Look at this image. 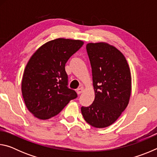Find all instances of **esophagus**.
<instances>
[{"instance_id": "esophagus-1", "label": "esophagus", "mask_w": 157, "mask_h": 157, "mask_svg": "<svg viewBox=\"0 0 157 157\" xmlns=\"http://www.w3.org/2000/svg\"><path fill=\"white\" fill-rule=\"evenodd\" d=\"M84 91V87H80V88L78 89V90H77V93H78V94H81L82 93H83Z\"/></svg>"}]
</instances>
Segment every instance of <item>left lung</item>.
Segmentation results:
<instances>
[{"mask_svg": "<svg viewBox=\"0 0 157 157\" xmlns=\"http://www.w3.org/2000/svg\"><path fill=\"white\" fill-rule=\"evenodd\" d=\"M92 68L95 99L81 111L87 123L105 128L117 121L129 104L132 77L124 55L106 42L86 44Z\"/></svg>", "mask_w": 157, "mask_h": 157, "instance_id": "8db88e82", "label": "left lung"}]
</instances>
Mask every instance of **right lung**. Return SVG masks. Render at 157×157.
Segmentation results:
<instances>
[{
  "label": "right lung",
  "mask_w": 157,
  "mask_h": 157,
  "mask_svg": "<svg viewBox=\"0 0 157 157\" xmlns=\"http://www.w3.org/2000/svg\"><path fill=\"white\" fill-rule=\"evenodd\" d=\"M83 44L78 39L58 38L42 45L28 60L21 91L26 107L34 117L52 118L78 96L67 87L65 64Z\"/></svg>",
  "instance_id": "1"
}]
</instances>
